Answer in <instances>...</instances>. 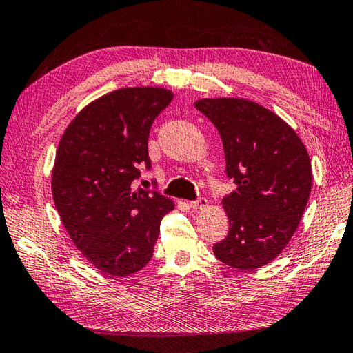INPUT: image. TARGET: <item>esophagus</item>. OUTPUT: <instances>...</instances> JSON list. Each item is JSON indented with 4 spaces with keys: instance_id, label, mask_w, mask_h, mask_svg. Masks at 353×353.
<instances>
[{
    "instance_id": "1",
    "label": "esophagus",
    "mask_w": 353,
    "mask_h": 353,
    "mask_svg": "<svg viewBox=\"0 0 353 353\" xmlns=\"http://www.w3.org/2000/svg\"><path fill=\"white\" fill-rule=\"evenodd\" d=\"M206 205H208V200H206L205 197H199V199L191 200L190 202V206L192 210H203Z\"/></svg>"
}]
</instances>
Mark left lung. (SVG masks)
<instances>
[{"label":"left lung","mask_w":353,"mask_h":353,"mask_svg":"<svg viewBox=\"0 0 353 353\" xmlns=\"http://www.w3.org/2000/svg\"><path fill=\"white\" fill-rule=\"evenodd\" d=\"M194 107L217 128L226 176L237 185L223 197L228 236L214 245L231 268L255 269L283 251L306 210L312 168L305 145L285 121L246 99H200Z\"/></svg>","instance_id":"left-lung-1"}]
</instances>
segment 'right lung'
<instances>
[{
	"instance_id": "add662e5",
	"label": "right lung",
	"mask_w": 353,
	"mask_h": 353,
	"mask_svg": "<svg viewBox=\"0 0 353 353\" xmlns=\"http://www.w3.org/2000/svg\"><path fill=\"white\" fill-rule=\"evenodd\" d=\"M171 99L165 88L116 90L82 110L59 142L54 205L76 248L112 277L148 263L162 219L174 208L159 191L136 188L141 170H151V125Z\"/></svg>"
}]
</instances>
